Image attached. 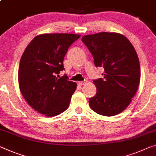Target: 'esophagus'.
Instances as JSON below:
<instances>
[{"instance_id": "obj_1", "label": "esophagus", "mask_w": 156, "mask_h": 156, "mask_svg": "<svg viewBox=\"0 0 156 156\" xmlns=\"http://www.w3.org/2000/svg\"><path fill=\"white\" fill-rule=\"evenodd\" d=\"M86 82H87V81L86 80H84V81H79L78 82V84L80 86H83L84 85L85 83H86Z\"/></svg>"}]
</instances>
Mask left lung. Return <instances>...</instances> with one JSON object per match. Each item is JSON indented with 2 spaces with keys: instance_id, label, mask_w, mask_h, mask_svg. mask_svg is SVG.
Returning a JSON list of instances; mask_svg holds the SVG:
<instances>
[{
  "instance_id": "obj_1",
  "label": "left lung",
  "mask_w": 156,
  "mask_h": 156,
  "mask_svg": "<svg viewBox=\"0 0 156 156\" xmlns=\"http://www.w3.org/2000/svg\"><path fill=\"white\" fill-rule=\"evenodd\" d=\"M96 68L105 70L94 80L96 95L89 99L93 111L102 116L120 114L135 96L140 81V66L135 48L124 35L102 32L83 36Z\"/></svg>"
}]
</instances>
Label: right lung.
<instances>
[{
    "mask_svg": "<svg viewBox=\"0 0 156 156\" xmlns=\"http://www.w3.org/2000/svg\"><path fill=\"white\" fill-rule=\"evenodd\" d=\"M80 35L52 33L37 35L26 48L20 60L18 78L20 90L32 108L47 116H55L68 108L76 83L67 75L63 58Z\"/></svg>",
    "mask_w": 156,
    "mask_h": 156,
    "instance_id": "add662e5",
    "label": "right lung"
}]
</instances>
